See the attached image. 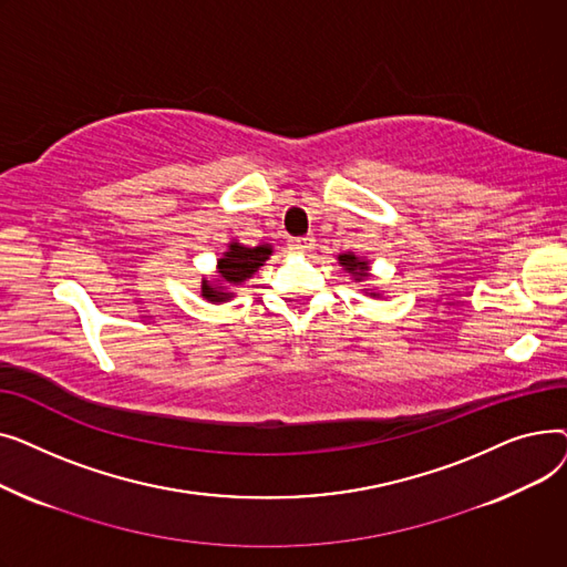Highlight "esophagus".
Listing matches in <instances>:
<instances>
[{"mask_svg": "<svg viewBox=\"0 0 567 567\" xmlns=\"http://www.w3.org/2000/svg\"><path fill=\"white\" fill-rule=\"evenodd\" d=\"M315 246V238L312 236H301V238H293V248L299 250H310Z\"/></svg>", "mask_w": 567, "mask_h": 567, "instance_id": "esophagus-1", "label": "esophagus"}]
</instances>
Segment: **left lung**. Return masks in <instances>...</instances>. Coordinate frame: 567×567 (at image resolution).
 <instances>
[{"mask_svg":"<svg viewBox=\"0 0 567 567\" xmlns=\"http://www.w3.org/2000/svg\"><path fill=\"white\" fill-rule=\"evenodd\" d=\"M338 259H340V264L347 268L349 274H351V271L359 274V276H355V280L368 278V261H361L355 255H340Z\"/></svg>","mask_w":567,"mask_h":567,"instance_id":"left-lung-1","label":"left lung"}]
</instances>
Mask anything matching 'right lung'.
<instances>
[{"instance_id":"obj_1","label":"right lung","mask_w":567,"mask_h":567,"mask_svg":"<svg viewBox=\"0 0 567 567\" xmlns=\"http://www.w3.org/2000/svg\"><path fill=\"white\" fill-rule=\"evenodd\" d=\"M271 255V246H257V248H246L241 244H231L229 252L218 261V274L225 282L236 285L250 278L257 268ZM202 296L206 301H227L231 299V293H227L223 287H212L208 280L202 282Z\"/></svg>"}]
</instances>
